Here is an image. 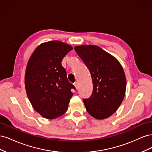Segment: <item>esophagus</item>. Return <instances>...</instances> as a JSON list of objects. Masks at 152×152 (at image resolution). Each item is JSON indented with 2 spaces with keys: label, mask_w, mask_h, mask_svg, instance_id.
Here are the masks:
<instances>
[{
  "label": "esophagus",
  "mask_w": 152,
  "mask_h": 152,
  "mask_svg": "<svg viewBox=\"0 0 152 152\" xmlns=\"http://www.w3.org/2000/svg\"><path fill=\"white\" fill-rule=\"evenodd\" d=\"M73 85H74V86L75 87L76 89H78L79 88V84H78L77 82H75L74 83H73Z\"/></svg>",
  "instance_id": "esophagus-1"
}]
</instances>
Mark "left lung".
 <instances>
[{"mask_svg": "<svg viewBox=\"0 0 152 152\" xmlns=\"http://www.w3.org/2000/svg\"><path fill=\"white\" fill-rule=\"evenodd\" d=\"M76 53L89 69L93 80V93L84 99L92 117L102 120L111 116L125 96L126 78L121 63L112 55L93 45H78Z\"/></svg>", "mask_w": 152, "mask_h": 152, "instance_id": "obj_1", "label": "left lung"}]
</instances>
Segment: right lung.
I'll return each instance as SVG.
<instances>
[{"label": "right lung", "mask_w": 152, "mask_h": 152, "mask_svg": "<svg viewBox=\"0 0 152 152\" xmlns=\"http://www.w3.org/2000/svg\"><path fill=\"white\" fill-rule=\"evenodd\" d=\"M73 49L61 41L40 44L27 64L25 85L26 94L37 112L48 119L61 116L68 108L75 87L68 81L61 65L63 58Z\"/></svg>", "instance_id": "obj_1"}]
</instances>
